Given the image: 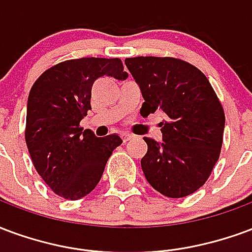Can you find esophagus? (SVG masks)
<instances>
[{"mask_svg": "<svg viewBox=\"0 0 252 252\" xmlns=\"http://www.w3.org/2000/svg\"><path fill=\"white\" fill-rule=\"evenodd\" d=\"M133 138H134L133 134H128V133L122 134V139H124L125 142H127V141H130V139H133Z\"/></svg>", "mask_w": 252, "mask_h": 252, "instance_id": "34e87169", "label": "esophagus"}]
</instances>
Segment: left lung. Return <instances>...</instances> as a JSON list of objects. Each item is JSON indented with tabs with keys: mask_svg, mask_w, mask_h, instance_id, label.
Returning a JSON list of instances; mask_svg holds the SVG:
<instances>
[{
	"mask_svg": "<svg viewBox=\"0 0 252 252\" xmlns=\"http://www.w3.org/2000/svg\"><path fill=\"white\" fill-rule=\"evenodd\" d=\"M141 88V114L161 111L162 142L144 137L148 153L141 166L148 183L166 197L180 199L208 180L220 156L225 117L207 76L174 58L125 60Z\"/></svg>",
	"mask_w": 252,
	"mask_h": 252,
	"instance_id": "obj_1",
	"label": "left lung"
}]
</instances>
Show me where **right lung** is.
Wrapping results in <instances>:
<instances>
[{
  "label": "right lung",
  "mask_w": 252,
  "mask_h": 252,
  "mask_svg": "<svg viewBox=\"0 0 252 252\" xmlns=\"http://www.w3.org/2000/svg\"><path fill=\"white\" fill-rule=\"evenodd\" d=\"M102 76L125 80L119 59L82 58L53 65L34 82L27 106L25 141L31 158L53 192L67 200L87 196L103 174L118 134L96 137L79 127L91 110V88Z\"/></svg>",
  "instance_id": "obj_1"
}]
</instances>
